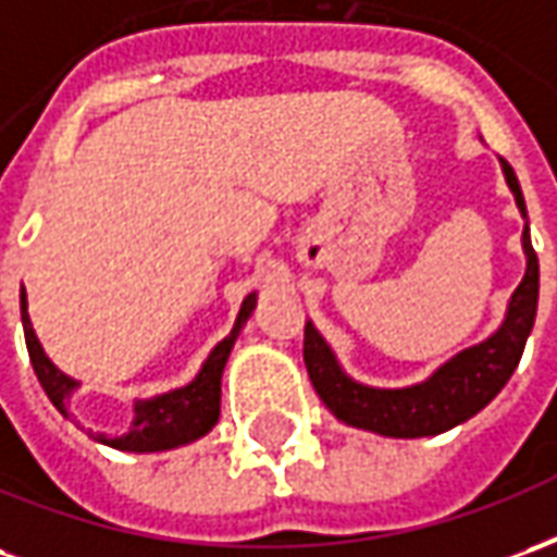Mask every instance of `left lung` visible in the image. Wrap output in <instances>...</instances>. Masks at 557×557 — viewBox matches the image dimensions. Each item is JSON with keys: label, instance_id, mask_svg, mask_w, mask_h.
Instances as JSON below:
<instances>
[{"label": "left lung", "instance_id": "left-lung-1", "mask_svg": "<svg viewBox=\"0 0 557 557\" xmlns=\"http://www.w3.org/2000/svg\"><path fill=\"white\" fill-rule=\"evenodd\" d=\"M504 182L510 187L516 208L525 220L522 226V253H525V277L507 301L502 325L490 337L468 349L456 351L442 367H435L423 382L406 387H373L351 379L337 361L327 339L315 331L313 322L304 325V363L313 382L315 394L327 411L346 426L375 432L387 438H423L454 430L492 399L502 394L510 375L519 367L525 351V339L534 327L540 295L537 253L531 247L525 196L519 187L513 166L502 160Z\"/></svg>", "mask_w": 557, "mask_h": 557}]
</instances>
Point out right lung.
<instances>
[{
	"instance_id": "right-lung-1",
	"label": "right lung",
	"mask_w": 557,
	"mask_h": 557,
	"mask_svg": "<svg viewBox=\"0 0 557 557\" xmlns=\"http://www.w3.org/2000/svg\"><path fill=\"white\" fill-rule=\"evenodd\" d=\"M256 310V292H250L242 301L238 319L232 325L230 337H223L208 351L206 363L199 367V373L194 375V382H187L184 387L158 394V397L134 399V420L131 430L122 435H107V432H89V438L125 450V454H160V450H175L184 444L199 442L202 435L214 430V423L220 418V379L230 361L232 346L242 334V327L247 325V319ZM20 313H23V334H26V349H29L32 367L35 375L41 382L44 394L50 397L55 409L62 411L65 418H71V399L74 391H79L77 379H71L62 373L44 351L41 339L35 334L29 319V301H26V289L20 292Z\"/></svg>"
}]
</instances>
